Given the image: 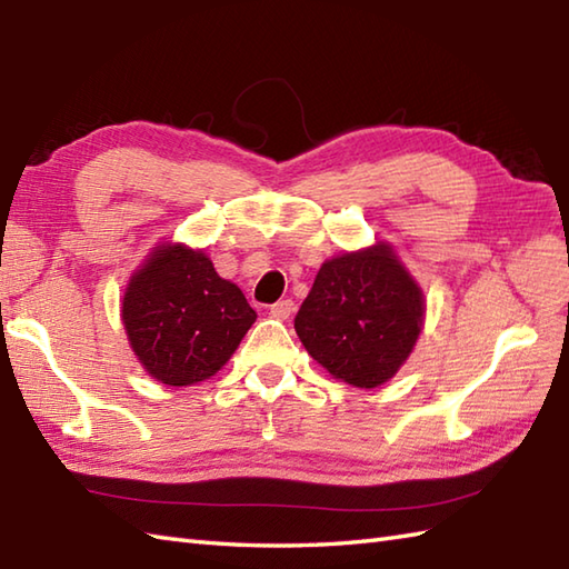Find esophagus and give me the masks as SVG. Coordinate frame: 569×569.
Returning <instances> with one entry per match:
<instances>
[{"label":"esophagus","instance_id":"34e87169","mask_svg":"<svg viewBox=\"0 0 569 569\" xmlns=\"http://www.w3.org/2000/svg\"><path fill=\"white\" fill-rule=\"evenodd\" d=\"M292 311H295V301L292 299H280V301H277V305L270 307V315L274 319H280V321L292 317Z\"/></svg>","mask_w":569,"mask_h":569}]
</instances>
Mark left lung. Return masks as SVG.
<instances>
[{"label":"left lung","mask_w":569,"mask_h":569,"mask_svg":"<svg viewBox=\"0 0 569 569\" xmlns=\"http://www.w3.org/2000/svg\"><path fill=\"white\" fill-rule=\"evenodd\" d=\"M422 292L388 246L321 264L295 317L309 356L356 388L398 373L422 329Z\"/></svg>","instance_id":"8db88e82"}]
</instances>
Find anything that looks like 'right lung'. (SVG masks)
I'll use <instances>...</instances> for the list:
<instances>
[{
  "label": "right lung",
  "instance_id": "add662e5",
  "mask_svg": "<svg viewBox=\"0 0 569 569\" xmlns=\"http://www.w3.org/2000/svg\"><path fill=\"white\" fill-rule=\"evenodd\" d=\"M258 319L240 289L201 250L159 248L122 299L132 351L164 386L211 378Z\"/></svg>",
  "mask_w": 569,
  "mask_h": 569
}]
</instances>
